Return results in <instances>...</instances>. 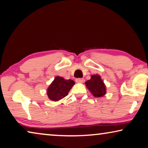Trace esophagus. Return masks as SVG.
Wrapping results in <instances>:
<instances>
[{
  "label": "esophagus",
  "mask_w": 148,
  "mask_h": 148,
  "mask_svg": "<svg viewBox=\"0 0 148 148\" xmlns=\"http://www.w3.org/2000/svg\"><path fill=\"white\" fill-rule=\"evenodd\" d=\"M84 81H85V79L83 78H78L76 79V82L78 83H84Z\"/></svg>",
  "instance_id": "esophagus-1"
}]
</instances>
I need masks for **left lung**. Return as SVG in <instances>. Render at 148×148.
Instances as JSON below:
<instances>
[{
    "instance_id": "left-lung-1",
    "label": "left lung",
    "mask_w": 148,
    "mask_h": 148,
    "mask_svg": "<svg viewBox=\"0 0 148 148\" xmlns=\"http://www.w3.org/2000/svg\"><path fill=\"white\" fill-rule=\"evenodd\" d=\"M85 85L95 97H101L106 95V85L99 75H92L90 79L85 82Z\"/></svg>"
}]
</instances>
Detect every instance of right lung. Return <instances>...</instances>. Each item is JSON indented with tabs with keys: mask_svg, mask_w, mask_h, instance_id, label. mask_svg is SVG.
Returning a JSON list of instances; mask_svg holds the SVG:
<instances>
[{
	"mask_svg": "<svg viewBox=\"0 0 148 148\" xmlns=\"http://www.w3.org/2000/svg\"><path fill=\"white\" fill-rule=\"evenodd\" d=\"M75 85L71 79H65L62 77H56L47 89V95L51 101H58L66 97Z\"/></svg>",
	"mask_w": 148,
	"mask_h": 148,
	"instance_id": "right-lung-1",
	"label": "right lung"
}]
</instances>
